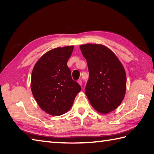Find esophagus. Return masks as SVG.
I'll return each instance as SVG.
<instances>
[{
  "mask_svg": "<svg viewBox=\"0 0 154 154\" xmlns=\"http://www.w3.org/2000/svg\"><path fill=\"white\" fill-rule=\"evenodd\" d=\"M77 83H79V85H82V81H81V79H80V80H79V81H77Z\"/></svg>",
  "mask_w": 154,
  "mask_h": 154,
  "instance_id": "obj_1",
  "label": "esophagus"
}]
</instances>
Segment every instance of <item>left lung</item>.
Listing matches in <instances>:
<instances>
[{
	"instance_id": "8db88e82",
	"label": "left lung",
	"mask_w": 154,
	"mask_h": 154,
	"mask_svg": "<svg viewBox=\"0 0 154 154\" xmlns=\"http://www.w3.org/2000/svg\"><path fill=\"white\" fill-rule=\"evenodd\" d=\"M87 61L89 78L85 94L97 112L106 114L115 110L125 96L126 75L114 52L101 44L80 45Z\"/></svg>"
}]
</instances>
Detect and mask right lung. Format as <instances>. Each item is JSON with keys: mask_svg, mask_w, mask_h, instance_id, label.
<instances>
[{"mask_svg": "<svg viewBox=\"0 0 154 154\" xmlns=\"http://www.w3.org/2000/svg\"><path fill=\"white\" fill-rule=\"evenodd\" d=\"M74 46L56 48L39 59L32 72L31 90L42 110L60 116L69 110L81 88L72 79L67 61Z\"/></svg>", "mask_w": 154, "mask_h": 154, "instance_id": "right-lung-1", "label": "right lung"}]
</instances>
